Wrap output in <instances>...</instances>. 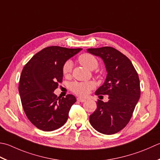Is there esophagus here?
I'll return each instance as SVG.
<instances>
[{
    "instance_id": "34e87169",
    "label": "esophagus",
    "mask_w": 160,
    "mask_h": 160,
    "mask_svg": "<svg viewBox=\"0 0 160 160\" xmlns=\"http://www.w3.org/2000/svg\"><path fill=\"white\" fill-rule=\"evenodd\" d=\"M77 101H79V102H84V101H86V100H85V99H84V98H77Z\"/></svg>"
}]
</instances>
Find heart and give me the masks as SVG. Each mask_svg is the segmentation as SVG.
<instances>
[{
  "mask_svg": "<svg viewBox=\"0 0 160 160\" xmlns=\"http://www.w3.org/2000/svg\"><path fill=\"white\" fill-rule=\"evenodd\" d=\"M80 63L84 66L90 70H94L98 67V62L96 58L89 53H84L81 55L78 58ZM73 68V62L71 60H67L63 65L62 72L65 76H69ZM95 84L93 82H74L71 84V89L76 94L84 96L87 95L89 92L94 87Z\"/></svg>",
  "mask_w": 160,
  "mask_h": 160,
  "instance_id": "1",
  "label": "heart"
}]
</instances>
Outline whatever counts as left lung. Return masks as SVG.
<instances>
[{"mask_svg":"<svg viewBox=\"0 0 160 160\" xmlns=\"http://www.w3.org/2000/svg\"><path fill=\"white\" fill-rule=\"evenodd\" d=\"M87 51L104 62L107 77L95 94H107L109 98L108 102L98 100L89 122L102 134L117 133L130 121L140 98L139 76L130 59L112 47L88 48Z\"/></svg>","mask_w":160,"mask_h":160,"instance_id":"1","label":"left lung"}]
</instances>
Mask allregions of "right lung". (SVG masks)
<instances>
[{
    "label": "right lung",
    "instance_id": "right-lung-1",
    "mask_svg": "<svg viewBox=\"0 0 160 160\" xmlns=\"http://www.w3.org/2000/svg\"><path fill=\"white\" fill-rule=\"evenodd\" d=\"M81 50L47 47L34 55L22 70L18 86L22 106L28 119L39 130H57L67 122L76 97L68 94L58 98L53 92L62 81L64 64Z\"/></svg>",
    "mask_w": 160,
    "mask_h": 160
}]
</instances>
